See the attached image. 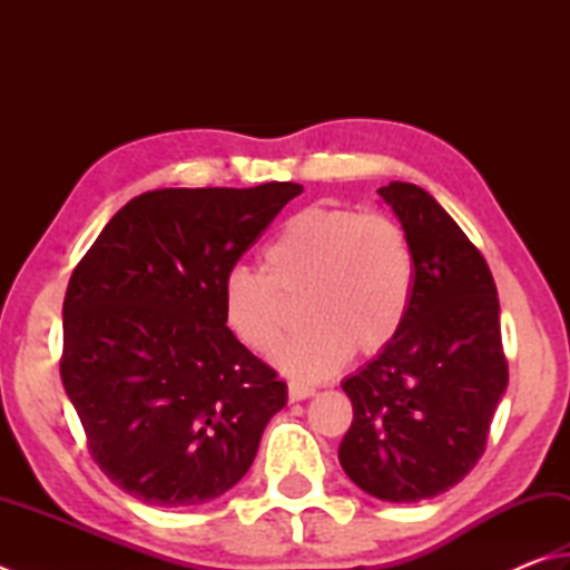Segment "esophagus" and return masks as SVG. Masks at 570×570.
<instances>
[{"instance_id": "esophagus-1", "label": "esophagus", "mask_w": 570, "mask_h": 570, "mask_svg": "<svg viewBox=\"0 0 570 570\" xmlns=\"http://www.w3.org/2000/svg\"><path fill=\"white\" fill-rule=\"evenodd\" d=\"M315 394H317L315 386H303V384H295V382L287 386L289 402H303V400H307V396H315Z\"/></svg>"}]
</instances>
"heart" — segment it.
<instances>
[{"instance_id":"obj_1","label":"heart","mask_w":570,"mask_h":570,"mask_svg":"<svg viewBox=\"0 0 570 570\" xmlns=\"http://www.w3.org/2000/svg\"><path fill=\"white\" fill-rule=\"evenodd\" d=\"M263 265L265 275L245 267L225 275L223 320L240 345L265 354L287 327L285 299H305L309 325L275 352L277 367L297 382L330 380L354 350H384L412 303V245L382 213L299 210L267 245Z\"/></svg>"}]
</instances>
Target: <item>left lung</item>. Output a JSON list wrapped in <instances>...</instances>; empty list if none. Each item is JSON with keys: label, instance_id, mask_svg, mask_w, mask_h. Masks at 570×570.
I'll list each match as a JSON object with an SVG mask.
<instances>
[{"label": "left lung", "instance_id": "8db88e82", "mask_svg": "<svg viewBox=\"0 0 570 570\" xmlns=\"http://www.w3.org/2000/svg\"><path fill=\"white\" fill-rule=\"evenodd\" d=\"M377 193L412 245L414 289L396 337L342 382L354 419L337 456L370 497L414 503L476 466L509 367L497 285L464 230L414 184Z\"/></svg>", "mask_w": 570, "mask_h": 570}]
</instances>
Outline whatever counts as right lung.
Returning <instances> with one entry per match:
<instances>
[{
  "label": "right lung",
  "instance_id": "obj_1",
  "mask_svg": "<svg viewBox=\"0 0 570 570\" xmlns=\"http://www.w3.org/2000/svg\"><path fill=\"white\" fill-rule=\"evenodd\" d=\"M299 193L277 180L144 193L73 271L61 382L94 461L134 499H218L287 404V384L225 325L223 281Z\"/></svg>",
  "mask_w": 570,
  "mask_h": 570
}]
</instances>
